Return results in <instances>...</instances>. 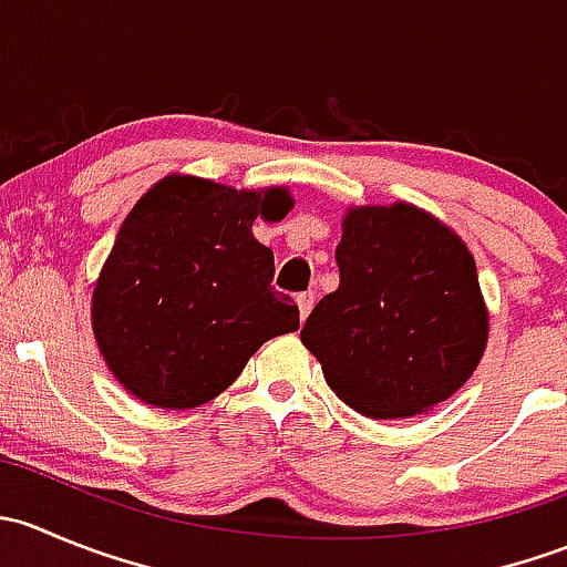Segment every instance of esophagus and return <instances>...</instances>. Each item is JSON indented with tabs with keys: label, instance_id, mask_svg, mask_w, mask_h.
Wrapping results in <instances>:
<instances>
[{
	"label": "esophagus",
	"instance_id": "1",
	"mask_svg": "<svg viewBox=\"0 0 567 567\" xmlns=\"http://www.w3.org/2000/svg\"><path fill=\"white\" fill-rule=\"evenodd\" d=\"M296 307H299V318L307 320V316L312 312V307H316V293H312V290H307V293H299V296H296Z\"/></svg>",
	"mask_w": 567,
	"mask_h": 567
}]
</instances>
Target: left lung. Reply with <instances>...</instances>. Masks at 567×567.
Segmentation results:
<instances>
[{"mask_svg": "<svg viewBox=\"0 0 567 567\" xmlns=\"http://www.w3.org/2000/svg\"><path fill=\"white\" fill-rule=\"evenodd\" d=\"M334 260L340 288L301 329L331 392L370 420L453 398L488 342L477 266L458 233L411 203L351 205Z\"/></svg>", "mask_w": 567, "mask_h": 567, "instance_id": "left-lung-1", "label": "left lung"}]
</instances>
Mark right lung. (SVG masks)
<instances>
[{
    "label": "right lung",
    "instance_id": "obj_1",
    "mask_svg": "<svg viewBox=\"0 0 567 567\" xmlns=\"http://www.w3.org/2000/svg\"><path fill=\"white\" fill-rule=\"evenodd\" d=\"M293 208L285 186L249 192L167 175L131 208L93 288V334L136 400L194 409L225 392L266 340L299 329L271 288L274 251L255 219Z\"/></svg>",
    "mask_w": 567,
    "mask_h": 567
}]
</instances>
